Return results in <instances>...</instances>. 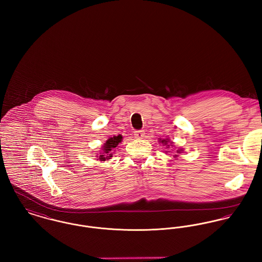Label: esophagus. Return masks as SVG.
I'll return each instance as SVG.
<instances>
[{"mask_svg":"<svg viewBox=\"0 0 262 262\" xmlns=\"http://www.w3.org/2000/svg\"><path fill=\"white\" fill-rule=\"evenodd\" d=\"M144 135H145L144 130H136V131H134V136L137 139H142L144 137Z\"/></svg>","mask_w":262,"mask_h":262,"instance_id":"esophagus-1","label":"esophagus"}]
</instances>
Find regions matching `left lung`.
Listing matches in <instances>:
<instances>
[{
	"mask_svg": "<svg viewBox=\"0 0 262 262\" xmlns=\"http://www.w3.org/2000/svg\"><path fill=\"white\" fill-rule=\"evenodd\" d=\"M161 143H163L164 145H167V143H168V141L167 140H161ZM169 147V145H167V148ZM177 152H179V151H177Z\"/></svg>",
	"mask_w": 262,
	"mask_h": 262,
	"instance_id": "8db88e82",
	"label": "left lung"
}]
</instances>
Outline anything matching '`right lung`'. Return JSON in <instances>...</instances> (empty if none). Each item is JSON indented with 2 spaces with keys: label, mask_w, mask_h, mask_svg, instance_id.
<instances>
[{
  "label": "right lung",
  "mask_w": 262,
  "mask_h": 262,
  "mask_svg": "<svg viewBox=\"0 0 262 262\" xmlns=\"http://www.w3.org/2000/svg\"><path fill=\"white\" fill-rule=\"evenodd\" d=\"M122 141V136L118 135V136H114L111 137L110 139L107 140V142L104 144L103 146V153L100 155L101 160H106V159H110V157H112V151L118 146V144Z\"/></svg>",
  "instance_id": "right-lung-1"
}]
</instances>
